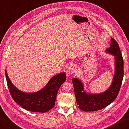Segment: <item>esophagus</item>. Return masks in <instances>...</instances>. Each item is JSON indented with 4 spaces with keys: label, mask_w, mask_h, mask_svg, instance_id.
Here are the masks:
<instances>
[{
    "label": "esophagus",
    "mask_w": 129,
    "mask_h": 129,
    "mask_svg": "<svg viewBox=\"0 0 129 129\" xmlns=\"http://www.w3.org/2000/svg\"><path fill=\"white\" fill-rule=\"evenodd\" d=\"M77 71V68L75 65H72L69 67H68L67 70V73L68 74H74L75 72Z\"/></svg>",
    "instance_id": "esophagus-1"
}]
</instances>
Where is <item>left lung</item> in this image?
<instances>
[{
    "label": "left lung",
    "mask_w": 129,
    "mask_h": 129,
    "mask_svg": "<svg viewBox=\"0 0 129 129\" xmlns=\"http://www.w3.org/2000/svg\"><path fill=\"white\" fill-rule=\"evenodd\" d=\"M105 52L114 56L115 61L112 82L107 89L99 93H88L81 80L77 78L72 79L77 104L84 111H95L106 107L114 101L119 92L123 77V61L117 42L113 38Z\"/></svg>",
    "instance_id": "obj_1"
}]
</instances>
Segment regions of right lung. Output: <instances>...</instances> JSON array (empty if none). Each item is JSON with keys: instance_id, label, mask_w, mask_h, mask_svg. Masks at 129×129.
<instances>
[{"instance_id": "add662e5", "label": "right lung", "mask_w": 129, "mask_h": 129, "mask_svg": "<svg viewBox=\"0 0 129 129\" xmlns=\"http://www.w3.org/2000/svg\"><path fill=\"white\" fill-rule=\"evenodd\" d=\"M6 76L8 87L14 101L25 110L42 113L54 107L58 90L67 79L65 73H58L54 75L42 89L35 92L27 93L20 90L13 84L7 69Z\"/></svg>"}]
</instances>
